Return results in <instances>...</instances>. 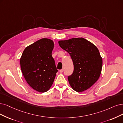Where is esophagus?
I'll return each mask as SVG.
<instances>
[{
    "label": "esophagus",
    "mask_w": 123,
    "mask_h": 123,
    "mask_svg": "<svg viewBox=\"0 0 123 123\" xmlns=\"http://www.w3.org/2000/svg\"><path fill=\"white\" fill-rule=\"evenodd\" d=\"M63 71H64V69H62L59 70V71H60V72H61V73H62V72H63Z\"/></svg>",
    "instance_id": "1"
}]
</instances>
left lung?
I'll return each instance as SVG.
<instances>
[{"mask_svg": "<svg viewBox=\"0 0 123 123\" xmlns=\"http://www.w3.org/2000/svg\"><path fill=\"white\" fill-rule=\"evenodd\" d=\"M68 53L74 65L73 73L68 76L72 88L80 92L88 89L100 75L102 59L95 45L84 38H73L58 42Z\"/></svg>", "mask_w": 123, "mask_h": 123, "instance_id": "obj_1", "label": "left lung"}]
</instances>
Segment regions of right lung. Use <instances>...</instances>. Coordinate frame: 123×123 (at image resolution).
Here are the masks:
<instances>
[{"label":"right lung","instance_id":"add662e5","mask_svg":"<svg viewBox=\"0 0 123 123\" xmlns=\"http://www.w3.org/2000/svg\"><path fill=\"white\" fill-rule=\"evenodd\" d=\"M54 42L42 38L24 50L20 58L21 68L27 83L41 93L48 91L58 71L52 57Z\"/></svg>","mask_w":123,"mask_h":123}]
</instances>
